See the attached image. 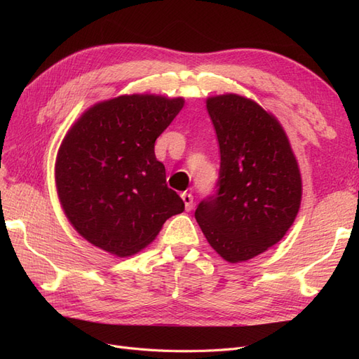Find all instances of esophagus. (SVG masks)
Returning <instances> with one entry per match:
<instances>
[{
  "label": "esophagus",
  "mask_w": 359,
  "mask_h": 359,
  "mask_svg": "<svg viewBox=\"0 0 359 359\" xmlns=\"http://www.w3.org/2000/svg\"><path fill=\"white\" fill-rule=\"evenodd\" d=\"M181 199L184 202V205H186V210L190 211L193 208V194L191 193H182L181 194Z\"/></svg>",
  "instance_id": "esophagus-1"
}]
</instances>
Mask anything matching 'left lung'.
Returning <instances> with one entry per match:
<instances>
[{"label": "left lung", "mask_w": 359, "mask_h": 359, "mask_svg": "<svg viewBox=\"0 0 359 359\" xmlns=\"http://www.w3.org/2000/svg\"><path fill=\"white\" fill-rule=\"evenodd\" d=\"M220 145L219 190L194 217L206 241L231 264L266 252L297 219L302 180L278 119L238 94L206 99Z\"/></svg>", "instance_id": "8db88e82"}]
</instances>
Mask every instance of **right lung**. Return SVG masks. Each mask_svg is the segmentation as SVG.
<instances>
[{
	"mask_svg": "<svg viewBox=\"0 0 359 359\" xmlns=\"http://www.w3.org/2000/svg\"><path fill=\"white\" fill-rule=\"evenodd\" d=\"M182 106V97L118 95L88 107L70 127L57 154L55 184L64 214L86 241L133 256L184 211L154 154L156 139Z\"/></svg>",
	"mask_w": 359,
	"mask_h": 359,
	"instance_id": "1",
	"label": "right lung"
}]
</instances>
